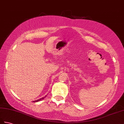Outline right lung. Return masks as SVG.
<instances>
[{"instance_id":"add662e5","label":"right lung","mask_w":124,"mask_h":124,"mask_svg":"<svg viewBox=\"0 0 124 124\" xmlns=\"http://www.w3.org/2000/svg\"><path fill=\"white\" fill-rule=\"evenodd\" d=\"M46 97V96H45L44 97H43V98H40V99H38V100H37V101H33V102H37V101H41V100H43V99H44L45 97Z\"/></svg>"}]
</instances>
